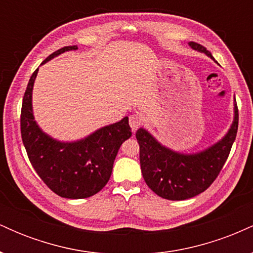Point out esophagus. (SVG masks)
Returning a JSON list of instances; mask_svg holds the SVG:
<instances>
[{
    "mask_svg": "<svg viewBox=\"0 0 253 253\" xmlns=\"http://www.w3.org/2000/svg\"><path fill=\"white\" fill-rule=\"evenodd\" d=\"M143 125V119H141L140 115L138 114H132L129 117V126L130 128H132L133 132H135L136 129L139 128V127Z\"/></svg>",
    "mask_w": 253,
    "mask_h": 253,
    "instance_id": "34e87169",
    "label": "esophagus"
}]
</instances>
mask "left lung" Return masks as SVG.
I'll return each mask as SVG.
<instances>
[{
  "mask_svg": "<svg viewBox=\"0 0 253 253\" xmlns=\"http://www.w3.org/2000/svg\"><path fill=\"white\" fill-rule=\"evenodd\" d=\"M194 50L203 52L214 59L205 46L191 42ZM237 102L234 103V121L222 140L195 155H182L162 146L143 128L135 133L140 147V167L149 188L157 195L172 201L187 200L211 187L227 161L238 130Z\"/></svg>",
  "mask_w": 253,
  "mask_h": 253,
  "instance_id": "1",
  "label": "left lung"
}]
</instances>
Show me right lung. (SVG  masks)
<instances>
[{
	"instance_id": "right-lung-1",
	"label": "right lung",
	"mask_w": 253,
	"mask_h": 253,
	"mask_svg": "<svg viewBox=\"0 0 253 253\" xmlns=\"http://www.w3.org/2000/svg\"><path fill=\"white\" fill-rule=\"evenodd\" d=\"M77 46H65L50 54L43 63ZM38 69L33 72L22 100L21 136L32 167L50 189L65 199H85L97 194L112 175L121 144L130 138L128 118L102 127L76 143H60L46 135L34 121L32 90Z\"/></svg>"
}]
</instances>
